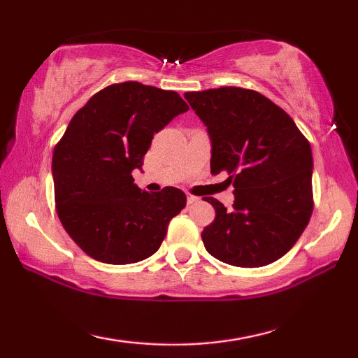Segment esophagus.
<instances>
[{
  "mask_svg": "<svg viewBox=\"0 0 358 358\" xmlns=\"http://www.w3.org/2000/svg\"><path fill=\"white\" fill-rule=\"evenodd\" d=\"M196 202H199V197H196V196H191V194H189V196H187V203H196Z\"/></svg>",
  "mask_w": 358,
  "mask_h": 358,
  "instance_id": "esophagus-1",
  "label": "esophagus"
}]
</instances>
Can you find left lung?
<instances>
[{
	"instance_id": "left-lung-1",
	"label": "left lung",
	"mask_w": 358,
	"mask_h": 358,
	"mask_svg": "<svg viewBox=\"0 0 358 358\" xmlns=\"http://www.w3.org/2000/svg\"><path fill=\"white\" fill-rule=\"evenodd\" d=\"M211 138V173L226 172L235 201L215 197L216 217L203 229L211 256L256 268L282 257L313 215V155L294 120L264 94L240 87L185 93Z\"/></svg>"
}]
</instances>
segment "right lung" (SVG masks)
I'll list each match as a JSON object with an SVG mask.
<instances>
[{"label": "right lung", "instance_id": "obj_1", "mask_svg": "<svg viewBox=\"0 0 358 358\" xmlns=\"http://www.w3.org/2000/svg\"><path fill=\"white\" fill-rule=\"evenodd\" d=\"M178 93L138 82L108 85L78 110L52 159L55 207L66 232L99 262L134 264L155 254L186 194L134 185L155 132L187 110Z\"/></svg>", "mask_w": 358, "mask_h": 358}]
</instances>
